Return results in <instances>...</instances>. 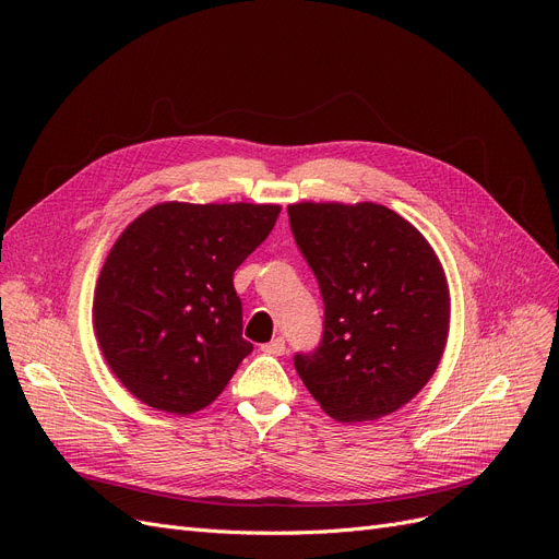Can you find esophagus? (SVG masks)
I'll use <instances>...</instances> for the list:
<instances>
[{"label":"esophagus","instance_id":"1","mask_svg":"<svg viewBox=\"0 0 559 559\" xmlns=\"http://www.w3.org/2000/svg\"><path fill=\"white\" fill-rule=\"evenodd\" d=\"M260 348L264 350V354H270V356H283L285 354V340L283 337H274L272 342L262 344Z\"/></svg>","mask_w":559,"mask_h":559}]
</instances>
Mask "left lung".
Returning a JSON list of instances; mask_svg holds the SVG:
<instances>
[{
    "label": "left lung",
    "instance_id": "left-lung-1",
    "mask_svg": "<svg viewBox=\"0 0 559 559\" xmlns=\"http://www.w3.org/2000/svg\"><path fill=\"white\" fill-rule=\"evenodd\" d=\"M295 240L324 297V337L295 367L324 413L373 421L413 401L442 360L451 295L424 235L380 203H292Z\"/></svg>",
    "mask_w": 559,
    "mask_h": 559
}]
</instances>
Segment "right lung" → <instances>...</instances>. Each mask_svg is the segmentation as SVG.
<instances>
[{"label":"right lung","instance_id":"obj_1","mask_svg":"<svg viewBox=\"0 0 559 559\" xmlns=\"http://www.w3.org/2000/svg\"><path fill=\"white\" fill-rule=\"evenodd\" d=\"M278 213L276 203L165 201L115 240L93 324L110 371L138 401L183 417L224 392L253 350L233 274Z\"/></svg>","mask_w":559,"mask_h":559}]
</instances>
